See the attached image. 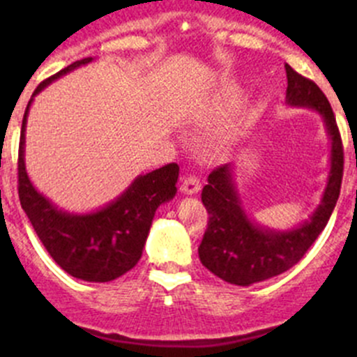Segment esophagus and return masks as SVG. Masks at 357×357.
<instances>
[{"instance_id": "34e87169", "label": "esophagus", "mask_w": 357, "mask_h": 357, "mask_svg": "<svg viewBox=\"0 0 357 357\" xmlns=\"http://www.w3.org/2000/svg\"><path fill=\"white\" fill-rule=\"evenodd\" d=\"M200 181L197 176H185L183 178V185H181V190L183 193H186V195H195V193L200 192Z\"/></svg>"}]
</instances>
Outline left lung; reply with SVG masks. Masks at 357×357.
<instances>
[{"mask_svg":"<svg viewBox=\"0 0 357 357\" xmlns=\"http://www.w3.org/2000/svg\"><path fill=\"white\" fill-rule=\"evenodd\" d=\"M285 70L289 81L287 103L314 109L325 122L332 142L328 183L321 204L309 221L290 231H275L248 219L235 188L231 165H219L208 174V183L202 190L208 222L199 247V257L208 271L233 285L248 287L264 282L297 264L325 229L340 195L344 146L328 98L314 81L295 72L289 63Z\"/></svg>","mask_w":357,"mask_h":357,"instance_id":"obj_1","label":"left lung"}]
</instances>
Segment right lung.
<instances>
[{
  "label": "right lung",
  "instance_id": "1",
  "mask_svg": "<svg viewBox=\"0 0 357 357\" xmlns=\"http://www.w3.org/2000/svg\"><path fill=\"white\" fill-rule=\"evenodd\" d=\"M77 60L43 81L25 109L19 145V199L36 235L53 261L74 278L84 282H112L138 264L157 207L171 200L178 188V164H167L138 176L119 199L89 214H70L55 207L32 186L25 171V124L32 100L50 82L91 62Z\"/></svg>",
  "mask_w": 357,
  "mask_h": 357
}]
</instances>
